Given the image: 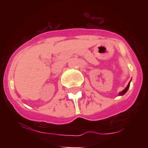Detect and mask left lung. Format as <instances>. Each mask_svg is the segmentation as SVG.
<instances>
[{
	"label": "left lung",
	"mask_w": 148,
	"mask_h": 148,
	"mask_svg": "<svg viewBox=\"0 0 148 148\" xmlns=\"http://www.w3.org/2000/svg\"><path fill=\"white\" fill-rule=\"evenodd\" d=\"M129 87H130V82H129V84H127V86L126 88H125V89H124V90H122L121 92H120V93H119V95H124V94H125V93L127 92V90H128Z\"/></svg>",
	"instance_id": "1"
}]
</instances>
